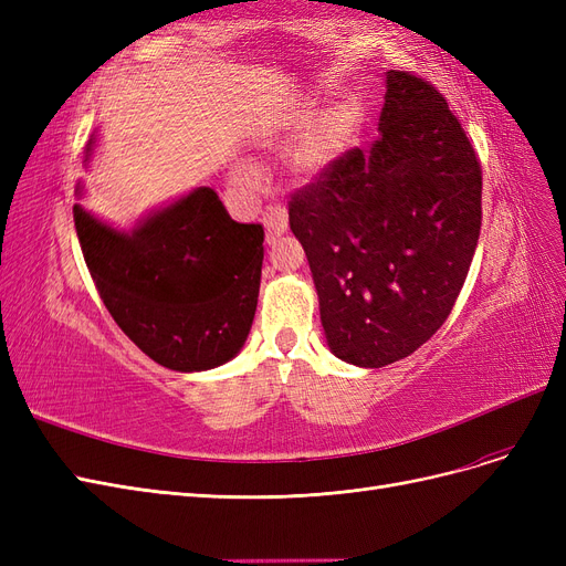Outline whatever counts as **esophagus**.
<instances>
[{"instance_id": "esophagus-1", "label": "esophagus", "mask_w": 566, "mask_h": 566, "mask_svg": "<svg viewBox=\"0 0 566 566\" xmlns=\"http://www.w3.org/2000/svg\"><path fill=\"white\" fill-rule=\"evenodd\" d=\"M262 221L266 227V241L273 243L279 235H283L287 231V212L283 205H266Z\"/></svg>"}]
</instances>
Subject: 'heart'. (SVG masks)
I'll list each match as a JSON object with an SVG mask.
<instances>
[{
	"label": "heart",
	"instance_id": "b5f03b06",
	"mask_svg": "<svg viewBox=\"0 0 566 566\" xmlns=\"http://www.w3.org/2000/svg\"><path fill=\"white\" fill-rule=\"evenodd\" d=\"M356 111L347 104H335L331 108H325L316 119L314 113L310 111L290 115L273 144L283 148L293 139H300L297 146L290 150L287 165L293 169L295 177L314 179L345 156V150L356 139ZM233 175L241 184H254L256 177H260L256 175V167L245 160L233 165Z\"/></svg>",
	"mask_w": 566,
	"mask_h": 566
}]
</instances>
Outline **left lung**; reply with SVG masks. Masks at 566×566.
I'll return each mask as SVG.
<instances>
[{"label": "left lung", "mask_w": 566, "mask_h": 566, "mask_svg": "<svg viewBox=\"0 0 566 566\" xmlns=\"http://www.w3.org/2000/svg\"><path fill=\"white\" fill-rule=\"evenodd\" d=\"M378 139L287 202L331 352L382 368L449 318L482 229V165L434 84L389 71Z\"/></svg>", "instance_id": "obj_1"}]
</instances>
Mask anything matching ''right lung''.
Segmentation results:
<instances>
[{
    "instance_id": "add662e5",
    "label": "right lung",
    "mask_w": 566,
    "mask_h": 566,
    "mask_svg": "<svg viewBox=\"0 0 566 566\" xmlns=\"http://www.w3.org/2000/svg\"><path fill=\"white\" fill-rule=\"evenodd\" d=\"M92 150L94 139L84 163ZM73 217L101 300L153 361L193 373L241 352L260 295V224L233 221L210 186H198L132 231L104 224L82 205Z\"/></svg>"
}]
</instances>
